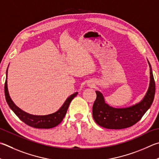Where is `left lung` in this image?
I'll return each instance as SVG.
<instances>
[{
  "label": "left lung",
  "mask_w": 159,
  "mask_h": 159,
  "mask_svg": "<svg viewBox=\"0 0 159 159\" xmlns=\"http://www.w3.org/2000/svg\"><path fill=\"white\" fill-rule=\"evenodd\" d=\"M150 83L146 95L140 102L128 108H116L105 103L103 94L96 91L97 98L92 107V115L98 125L110 129L130 127L138 121L150 108L154 99L156 85L150 63Z\"/></svg>",
  "instance_id": "1"
}]
</instances>
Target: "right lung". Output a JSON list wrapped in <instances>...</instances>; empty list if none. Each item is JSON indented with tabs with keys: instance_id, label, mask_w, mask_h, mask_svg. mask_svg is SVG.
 <instances>
[{
	"instance_id": "obj_1",
	"label": "right lung",
	"mask_w": 159,
	"mask_h": 159,
	"mask_svg": "<svg viewBox=\"0 0 159 159\" xmlns=\"http://www.w3.org/2000/svg\"><path fill=\"white\" fill-rule=\"evenodd\" d=\"M6 75H7V70L6 71ZM7 82V81L6 79L5 83V99H6L8 106H10V108L12 110V111L22 122H24L28 126L37 129H51L58 125L62 122L63 118L65 117L66 113H67V109L71 100L78 94V92H75L74 94L69 97L65 103H63L62 107L54 113L47 115H34L23 111L22 110L17 107L14 104L9 95Z\"/></svg>"
}]
</instances>
